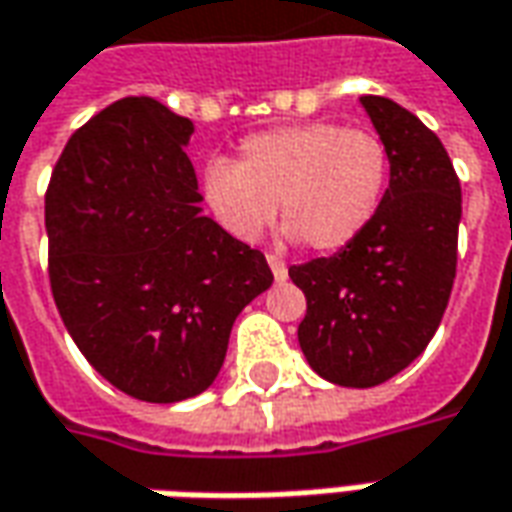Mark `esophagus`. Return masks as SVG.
<instances>
[{
	"mask_svg": "<svg viewBox=\"0 0 512 512\" xmlns=\"http://www.w3.org/2000/svg\"><path fill=\"white\" fill-rule=\"evenodd\" d=\"M266 260H269L274 280H285V277H288V269H285V263H283V260H280V257L269 255V257H266Z\"/></svg>",
	"mask_w": 512,
	"mask_h": 512,
	"instance_id": "1",
	"label": "esophagus"
}]
</instances>
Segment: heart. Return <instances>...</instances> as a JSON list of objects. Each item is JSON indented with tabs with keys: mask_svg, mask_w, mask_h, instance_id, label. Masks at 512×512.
<instances>
[{
	"mask_svg": "<svg viewBox=\"0 0 512 512\" xmlns=\"http://www.w3.org/2000/svg\"><path fill=\"white\" fill-rule=\"evenodd\" d=\"M389 182V148L367 128L302 123L241 142V159L212 156L201 190L232 238L255 243L277 204L288 235L316 252H336L367 229Z\"/></svg>",
	"mask_w": 512,
	"mask_h": 512,
	"instance_id": "b5f03b06",
	"label": "heart"
}]
</instances>
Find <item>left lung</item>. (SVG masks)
<instances>
[{
    "label": "left lung",
    "instance_id": "8db88e82",
    "mask_svg": "<svg viewBox=\"0 0 512 512\" xmlns=\"http://www.w3.org/2000/svg\"><path fill=\"white\" fill-rule=\"evenodd\" d=\"M389 148V187L356 241L291 266L308 311L300 347L339 387H378L409 367L446 314L457 274L460 179L434 131L389 97L364 95Z\"/></svg>",
    "mask_w": 512,
    "mask_h": 512
}]
</instances>
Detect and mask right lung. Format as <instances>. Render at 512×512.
<instances>
[{"label": "right lung", "instance_id": "1", "mask_svg": "<svg viewBox=\"0 0 512 512\" xmlns=\"http://www.w3.org/2000/svg\"><path fill=\"white\" fill-rule=\"evenodd\" d=\"M190 134L154 97H123L69 137L44 196L69 336L111 387L148 403L210 387L235 316L274 280L263 252L198 207Z\"/></svg>", "mask_w": 512, "mask_h": 512}]
</instances>
